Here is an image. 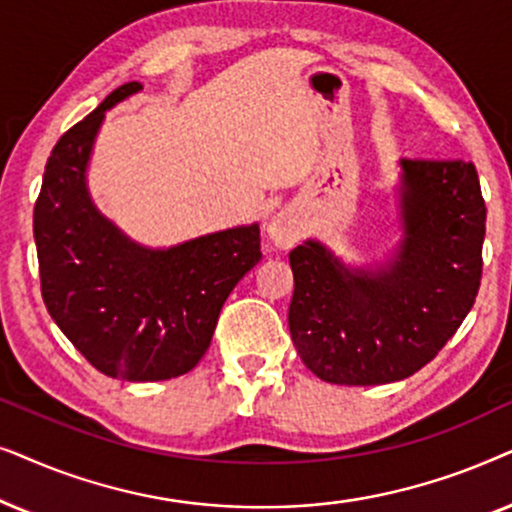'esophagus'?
I'll list each match as a JSON object with an SVG mask.
<instances>
[{
    "instance_id": "esophagus-1",
    "label": "esophagus",
    "mask_w": 512,
    "mask_h": 512,
    "mask_svg": "<svg viewBox=\"0 0 512 512\" xmlns=\"http://www.w3.org/2000/svg\"><path fill=\"white\" fill-rule=\"evenodd\" d=\"M302 222H299V217L295 213H290V210H283V213L274 215L267 224V234L274 245L278 248H292L299 238H302Z\"/></svg>"
}]
</instances>
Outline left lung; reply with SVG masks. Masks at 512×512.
Masks as SVG:
<instances>
[{"label":"left lung","mask_w":512,"mask_h":512,"mask_svg":"<svg viewBox=\"0 0 512 512\" xmlns=\"http://www.w3.org/2000/svg\"><path fill=\"white\" fill-rule=\"evenodd\" d=\"M403 238L391 260L353 269L323 243L290 252L288 325L304 365L330 384L412 377L473 309L487 206L470 161L403 159Z\"/></svg>","instance_id":"left-lung-1"}]
</instances>
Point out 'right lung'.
<instances>
[{
	"instance_id": "add662e5",
	"label": "right lung",
	"mask_w": 512,
	"mask_h": 512,
	"mask_svg": "<svg viewBox=\"0 0 512 512\" xmlns=\"http://www.w3.org/2000/svg\"><path fill=\"white\" fill-rule=\"evenodd\" d=\"M128 81L56 142L34 203V243L51 318L95 370L124 381L187 374L208 351L229 292L262 260L260 224L166 250L135 243L93 206L86 168Z\"/></svg>"
}]
</instances>
